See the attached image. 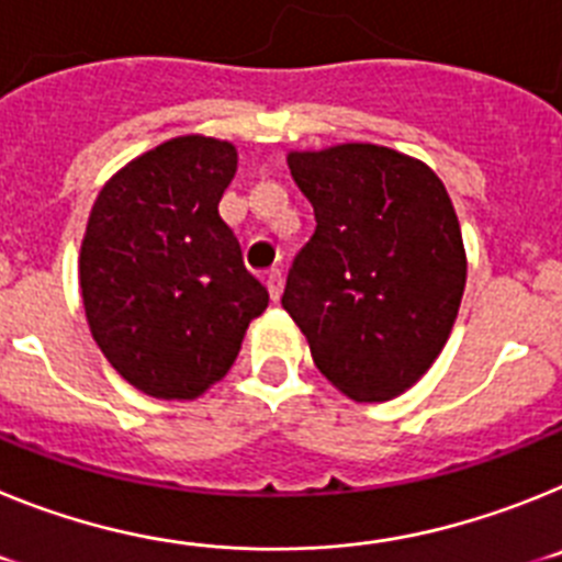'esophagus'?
I'll use <instances>...</instances> for the list:
<instances>
[{"mask_svg": "<svg viewBox=\"0 0 562 562\" xmlns=\"http://www.w3.org/2000/svg\"><path fill=\"white\" fill-rule=\"evenodd\" d=\"M265 281H267V290H270V297L272 301H278V297H281V292H284V278H281V270H278V267L267 270Z\"/></svg>", "mask_w": 562, "mask_h": 562, "instance_id": "obj_1", "label": "esophagus"}]
</instances>
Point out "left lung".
Here are the masks:
<instances>
[{
  "label": "left lung",
  "mask_w": 562,
  "mask_h": 562,
  "mask_svg": "<svg viewBox=\"0 0 562 562\" xmlns=\"http://www.w3.org/2000/svg\"><path fill=\"white\" fill-rule=\"evenodd\" d=\"M286 162L317 227L281 306L337 391L394 400L441 355L464 295L467 252L445 182L374 143L290 151Z\"/></svg>",
  "instance_id": "8db88e82"
}]
</instances>
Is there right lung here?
<instances>
[{"instance_id":"obj_1","label":"right lung","mask_w":562,"mask_h":562,"mask_svg":"<svg viewBox=\"0 0 562 562\" xmlns=\"http://www.w3.org/2000/svg\"><path fill=\"white\" fill-rule=\"evenodd\" d=\"M236 146L182 134L112 173L78 256L83 312L112 369L154 400H196L231 371L267 286L220 216Z\"/></svg>"}]
</instances>
